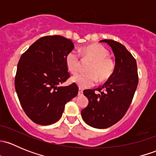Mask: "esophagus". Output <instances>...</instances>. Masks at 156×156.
Listing matches in <instances>:
<instances>
[{
    "mask_svg": "<svg viewBox=\"0 0 156 156\" xmlns=\"http://www.w3.org/2000/svg\"><path fill=\"white\" fill-rule=\"evenodd\" d=\"M78 96H82L83 95V90L81 89V88H79V90H78Z\"/></svg>",
    "mask_w": 156,
    "mask_h": 156,
    "instance_id": "34e87169",
    "label": "esophagus"
}]
</instances>
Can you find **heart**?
Returning <instances> with one entry per match:
<instances>
[{
  "label": "heart",
  "instance_id": "1",
  "mask_svg": "<svg viewBox=\"0 0 156 156\" xmlns=\"http://www.w3.org/2000/svg\"><path fill=\"white\" fill-rule=\"evenodd\" d=\"M84 59L92 61L87 69V74H79L72 77V81L81 88H87L99 81H105L113 73L115 63L108 56V50L99 44H91L82 48ZM66 65L72 74H76L79 70L80 59L78 53L71 51L66 56Z\"/></svg>",
  "mask_w": 156,
  "mask_h": 156
}]
</instances>
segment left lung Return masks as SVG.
<instances>
[{
    "mask_svg": "<svg viewBox=\"0 0 156 156\" xmlns=\"http://www.w3.org/2000/svg\"><path fill=\"white\" fill-rule=\"evenodd\" d=\"M109 45L115 57L113 73L97 89L84 90L87 106L81 110L83 120L90 126L103 129L122 119L128 109L138 84L136 62L122 44L113 40L100 41ZM96 90L100 92L96 94Z\"/></svg>",
    "mask_w": 156,
    "mask_h": 156,
    "instance_id": "1",
    "label": "left lung"
}]
</instances>
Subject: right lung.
Returning <instances> with one entry per match:
<instances>
[{"mask_svg":"<svg viewBox=\"0 0 156 156\" xmlns=\"http://www.w3.org/2000/svg\"><path fill=\"white\" fill-rule=\"evenodd\" d=\"M74 49L60 35L39 38L20 57L15 88L23 110L37 125H49L62 117L65 105L76 97V84H59L69 78L66 56Z\"/></svg>","mask_w":156,"mask_h":156,"instance_id":"add662e5","label":"right lung"}]
</instances>
